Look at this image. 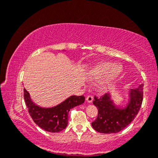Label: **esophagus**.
<instances>
[{"label": "esophagus", "mask_w": 158, "mask_h": 158, "mask_svg": "<svg viewBox=\"0 0 158 158\" xmlns=\"http://www.w3.org/2000/svg\"><path fill=\"white\" fill-rule=\"evenodd\" d=\"M86 102H88V103H91V102H92V101H93V96H90V95L88 96L86 98Z\"/></svg>", "instance_id": "1"}]
</instances>
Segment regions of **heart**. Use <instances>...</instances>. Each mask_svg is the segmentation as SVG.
I'll return each instance as SVG.
<instances>
[{"label": "heart", "instance_id": "1", "mask_svg": "<svg viewBox=\"0 0 158 158\" xmlns=\"http://www.w3.org/2000/svg\"><path fill=\"white\" fill-rule=\"evenodd\" d=\"M122 72V67L119 64L113 65L110 62H101L89 70L86 74V79L89 81L98 80L105 77L99 89L104 90L116 81Z\"/></svg>", "mask_w": 158, "mask_h": 158}]
</instances>
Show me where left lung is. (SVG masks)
<instances>
[{
	"mask_svg": "<svg viewBox=\"0 0 158 158\" xmlns=\"http://www.w3.org/2000/svg\"><path fill=\"white\" fill-rule=\"evenodd\" d=\"M143 84L128 91V102L124 107L115 104L110 93L101 98L94 96L93 103L98 109V116L91 123L101 133H116L128 126L140 110L143 102Z\"/></svg>",
	"mask_w": 158,
	"mask_h": 158,
	"instance_id": "obj_1",
	"label": "left lung"
}]
</instances>
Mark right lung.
Returning <instances> with one entry per match:
<instances>
[{"instance_id":"1","label":"right lung","mask_w":158,"mask_h":158,"mask_svg":"<svg viewBox=\"0 0 158 158\" xmlns=\"http://www.w3.org/2000/svg\"><path fill=\"white\" fill-rule=\"evenodd\" d=\"M24 99L28 111L37 126L50 133H58L67 126L70 109L81 105L85 101L84 96H71L64 102L52 107L44 108L37 105L24 89Z\"/></svg>"}]
</instances>
